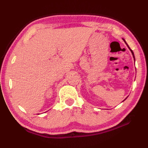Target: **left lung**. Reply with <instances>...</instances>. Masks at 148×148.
Masks as SVG:
<instances>
[{"label":"left lung","instance_id":"8db88e82","mask_svg":"<svg viewBox=\"0 0 148 148\" xmlns=\"http://www.w3.org/2000/svg\"><path fill=\"white\" fill-rule=\"evenodd\" d=\"M123 40H124V42H125V44H127V46H128V47H129V49H130V50H131V53H132V56H133V57H134V59L135 60V58H134V53H133V51H132V49H131V48H130V47H129V46H128V44H127L126 43V42H125V40H124V39H123ZM126 99H127V98H126ZM125 100H124V101H125Z\"/></svg>","mask_w":148,"mask_h":148}]
</instances>
